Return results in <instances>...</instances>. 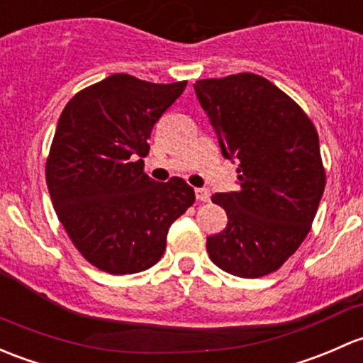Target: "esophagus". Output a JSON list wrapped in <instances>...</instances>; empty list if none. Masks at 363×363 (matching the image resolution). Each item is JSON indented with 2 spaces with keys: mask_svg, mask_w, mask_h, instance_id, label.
<instances>
[{
  "mask_svg": "<svg viewBox=\"0 0 363 363\" xmlns=\"http://www.w3.org/2000/svg\"><path fill=\"white\" fill-rule=\"evenodd\" d=\"M194 194H196L198 201H211V193H208L205 188L194 189Z\"/></svg>",
  "mask_w": 363,
  "mask_h": 363,
  "instance_id": "1",
  "label": "esophagus"
}]
</instances>
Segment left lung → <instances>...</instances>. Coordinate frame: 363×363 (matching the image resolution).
Here are the masks:
<instances>
[{
  "label": "left lung",
  "mask_w": 363,
  "mask_h": 363,
  "mask_svg": "<svg viewBox=\"0 0 363 363\" xmlns=\"http://www.w3.org/2000/svg\"><path fill=\"white\" fill-rule=\"evenodd\" d=\"M194 91L223 156L238 163V191L212 196L228 224L207 238L208 255L235 277L277 272L310 233L325 189L315 125L285 91L252 72L198 79Z\"/></svg>",
  "instance_id": "8db88e82"
}]
</instances>
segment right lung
<instances>
[{"label": "right lung", "mask_w": 363, "mask_h": 363, "mask_svg": "<svg viewBox=\"0 0 363 363\" xmlns=\"http://www.w3.org/2000/svg\"><path fill=\"white\" fill-rule=\"evenodd\" d=\"M188 82L151 83L113 74L64 108L47 158L53 208L79 254L101 272L132 274L160 261L167 233L194 203L181 177L144 172L147 139Z\"/></svg>", "instance_id": "obj_1"}]
</instances>
